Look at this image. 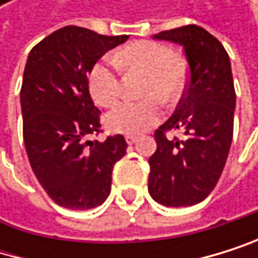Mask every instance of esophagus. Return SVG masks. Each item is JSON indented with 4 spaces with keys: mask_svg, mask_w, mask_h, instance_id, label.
<instances>
[{
    "mask_svg": "<svg viewBox=\"0 0 258 258\" xmlns=\"http://www.w3.org/2000/svg\"><path fill=\"white\" fill-rule=\"evenodd\" d=\"M125 141H126L128 145H133L135 142H138V138H136V136H132V135H128V136H125Z\"/></svg>",
    "mask_w": 258,
    "mask_h": 258,
    "instance_id": "34e87169",
    "label": "esophagus"
}]
</instances>
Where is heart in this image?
Here are the masks:
<instances>
[{
  "instance_id": "obj_1",
  "label": "heart",
  "mask_w": 258,
  "mask_h": 258,
  "mask_svg": "<svg viewBox=\"0 0 258 258\" xmlns=\"http://www.w3.org/2000/svg\"><path fill=\"white\" fill-rule=\"evenodd\" d=\"M114 61L125 71L145 74L141 102H123L106 116V126L120 135H141L156 125L161 119V102L176 100L185 86L184 63L164 44L155 41H135L122 47ZM90 90L94 100L102 106L113 105L120 94L119 77L111 61L94 64L90 77Z\"/></svg>"
}]
</instances>
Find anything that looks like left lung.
<instances>
[{"label": "left lung", "mask_w": 258, "mask_h": 258, "mask_svg": "<svg viewBox=\"0 0 258 258\" xmlns=\"http://www.w3.org/2000/svg\"><path fill=\"white\" fill-rule=\"evenodd\" d=\"M152 38L184 49L189 85L175 114L155 133L148 194L167 207L194 206L214 190L229 155L235 111L231 60L223 44L195 24ZM167 130H182L184 138L168 140Z\"/></svg>", "instance_id": "left-lung-1"}]
</instances>
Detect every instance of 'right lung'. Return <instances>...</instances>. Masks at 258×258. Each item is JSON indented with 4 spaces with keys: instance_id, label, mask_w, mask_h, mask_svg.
I'll return each mask as SVG.
<instances>
[{
    "instance_id": "right-lung-1",
    "label": "right lung",
    "mask_w": 258,
    "mask_h": 258,
    "mask_svg": "<svg viewBox=\"0 0 258 258\" xmlns=\"http://www.w3.org/2000/svg\"><path fill=\"white\" fill-rule=\"evenodd\" d=\"M126 40L66 26L29 52L20 93L26 152L46 194L66 209L105 203L113 167L126 152L122 135L86 141L100 130L88 74L105 52Z\"/></svg>"
}]
</instances>
